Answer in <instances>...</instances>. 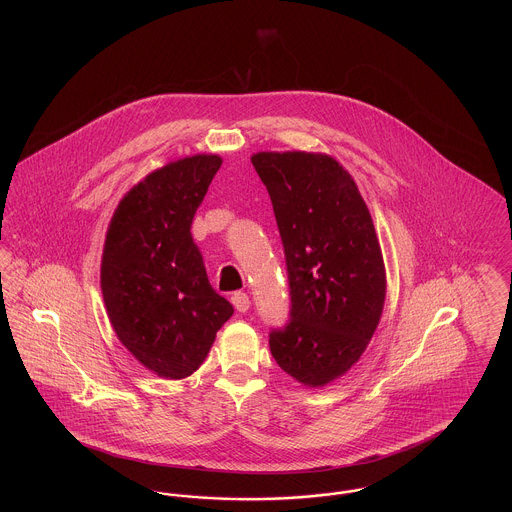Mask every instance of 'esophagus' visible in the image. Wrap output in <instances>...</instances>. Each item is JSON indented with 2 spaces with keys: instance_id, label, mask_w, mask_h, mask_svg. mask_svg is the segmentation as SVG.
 <instances>
[{
  "instance_id": "esophagus-1",
  "label": "esophagus",
  "mask_w": 512,
  "mask_h": 512,
  "mask_svg": "<svg viewBox=\"0 0 512 512\" xmlns=\"http://www.w3.org/2000/svg\"><path fill=\"white\" fill-rule=\"evenodd\" d=\"M230 299H232V305H234V309H236L238 313H245V311L251 307V301H249V295H247V293H234Z\"/></svg>"
}]
</instances>
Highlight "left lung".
<instances>
[{
  "mask_svg": "<svg viewBox=\"0 0 512 512\" xmlns=\"http://www.w3.org/2000/svg\"><path fill=\"white\" fill-rule=\"evenodd\" d=\"M284 244L292 311L270 332L278 366L307 388L343 376L365 353L386 301V267L353 176L326 153L259 151Z\"/></svg>",
  "mask_w": 512,
  "mask_h": 512,
  "instance_id": "obj_1",
  "label": "left lung"
}]
</instances>
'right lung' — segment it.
<instances>
[{"label": "right lung", "mask_w": 512, "mask_h": 512, "mask_svg": "<svg viewBox=\"0 0 512 512\" xmlns=\"http://www.w3.org/2000/svg\"><path fill=\"white\" fill-rule=\"evenodd\" d=\"M219 155L149 172L122 197L101 257V293L122 345L153 374L182 380L203 365L232 305L209 284L192 220Z\"/></svg>", "instance_id": "right-lung-1"}]
</instances>
